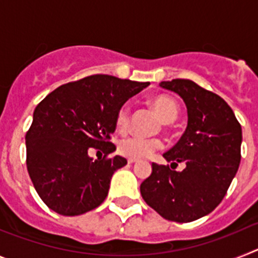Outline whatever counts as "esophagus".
I'll return each mask as SVG.
<instances>
[{"label":"esophagus","instance_id":"34e87169","mask_svg":"<svg viewBox=\"0 0 258 258\" xmlns=\"http://www.w3.org/2000/svg\"><path fill=\"white\" fill-rule=\"evenodd\" d=\"M137 159H134V157H129V159H127V163L129 164H134V163H137Z\"/></svg>","mask_w":258,"mask_h":258}]
</instances>
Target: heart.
Here are the masks:
<instances>
[{
    "label": "heart",
    "instance_id": "heart-1",
    "mask_svg": "<svg viewBox=\"0 0 258 258\" xmlns=\"http://www.w3.org/2000/svg\"><path fill=\"white\" fill-rule=\"evenodd\" d=\"M152 108L157 113L159 118L164 124H170L178 117V104L175 103L173 98L168 95H157L152 98L151 101ZM116 127L120 133H125L129 126V107L126 104L118 108L116 113ZM160 140L157 138H141V137H131L125 138L118 143V152L125 156L134 157V159H143L149 157L150 155L154 154L155 151L161 149Z\"/></svg>",
    "mask_w": 258,
    "mask_h": 258
}]
</instances>
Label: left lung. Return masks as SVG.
<instances>
[{"label": "left lung", "instance_id": "1", "mask_svg": "<svg viewBox=\"0 0 258 258\" xmlns=\"http://www.w3.org/2000/svg\"><path fill=\"white\" fill-rule=\"evenodd\" d=\"M187 108V127L181 140L163 155L170 166L152 163V173L141 183V195L165 220L191 222L211 213L222 202L240 164L241 126L220 95L191 80L161 81Z\"/></svg>", "mask_w": 258, "mask_h": 258}]
</instances>
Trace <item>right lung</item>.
I'll list each match as a JSON object with an SVG mask.
<instances>
[{
  "instance_id": "obj_1",
  "label": "right lung",
  "mask_w": 258,
  "mask_h": 258,
  "mask_svg": "<svg viewBox=\"0 0 258 258\" xmlns=\"http://www.w3.org/2000/svg\"><path fill=\"white\" fill-rule=\"evenodd\" d=\"M150 85L109 75H93L56 88L33 112L26 134L27 169L42 202L61 216H79L104 202L112 174L126 159L107 155L118 108ZM102 149L93 161L88 150Z\"/></svg>"
}]
</instances>
